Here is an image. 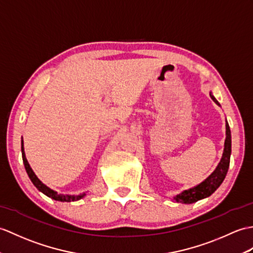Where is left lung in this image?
<instances>
[{"instance_id":"left-lung-1","label":"left lung","mask_w":253,"mask_h":253,"mask_svg":"<svg viewBox=\"0 0 253 253\" xmlns=\"http://www.w3.org/2000/svg\"><path fill=\"white\" fill-rule=\"evenodd\" d=\"M210 97L216 104L219 105V107H221L220 103L218 102V100L213 97L212 92L211 91H210ZM225 128H226V131H225L226 138L224 142V150H223L222 158L219 163V165L216 166L214 171L211 173L207 179H205L202 183H199L196 186L191 187V189L185 190L182 193L178 194V195H175L173 199L177 203L193 204L197 201H201L203 198H206L210 196L212 193H214V191L221 185L223 180L225 179L228 167H230L231 152H232L231 129H230V126H228L227 121L225 123Z\"/></svg>"}]
</instances>
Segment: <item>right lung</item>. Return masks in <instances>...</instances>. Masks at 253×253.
Segmentation results:
<instances>
[{
  "instance_id": "1",
  "label": "right lung",
  "mask_w": 253,
  "mask_h": 253,
  "mask_svg": "<svg viewBox=\"0 0 253 253\" xmlns=\"http://www.w3.org/2000/svg\"><path fill=\"white\" fill-rule=\"evenodd\" d=\"M21 154H22L23 165H25L26 171L29 175V178H30V180H31L32 183L34 184V186L37 187V189L40 192H42L43 194H45L46 196H48L52 199H55V201H59V202H75V201H80V199H82L84 196H86V193L80 194V195H63V194H59L58 192L49 189V187L47 185H45L43 182L37 177V174L34 173L32 168L30 167V165H29V163H28L27 158H26V154H25V148H23V140H21Z\"/></svg>"
}]
</instances>
